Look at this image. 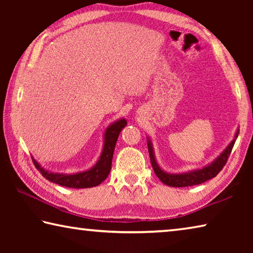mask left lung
Listing matches in <instances>:
<instances>
[{"mask_svg":"<svg viewBox=\"0 0 253 253\" xmlns=\"http://www.w3.org/2000/svg\"><path fill=\"white\" fill-rule=\"evenodd\" d=\"M239 131H240L239 129L235 131L234 138L231 140V143L225 147V149H223V152H222L212 163H210V164L204 166L202 169L188 170V172H184V173H169V172H165V170H163L156 162L152 140L151 138H148L147 137L149 158H151V163H152L154 172H155L156 176L160 178L163 183L173 187L192 186V185H198V184L207 182L209 179L215 177L216 175L220 173V170L223 169V166L225 165V163L230 156L231 151H232L235 140L238 138Z\"/></svg>","mask_w":253,"mask_h":253,"instance_id":"1","label":"left lung"}]
</instances>
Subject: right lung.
Segmentation results:
<instances>
[{"label":"right lung","mask_w":253,"mask_h":253,"mask_svg":"<svg viewBox=\"0 0 253 253\" xmlns=\"http://www.w3.org/2000/svg\"><path fill=\"white\" fill-rule=\"evenodd\" d=\"M127 125L125 118H121L118 121L107 127L104 134V146L100 154V157L91 169L84 172L75 174H63V173H53L45 169L32 157L33 164L38 170L42 174V176L48 181L59 184L61 186L71 187V188H87L99 185L108 176L111 169V162H113L115 146L118 139V136L123 130V128Z\"/></svg>","instance_id":"add662e5"}]
</instances>
